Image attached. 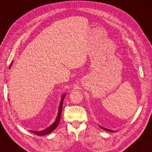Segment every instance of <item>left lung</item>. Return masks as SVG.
I'll use <instances>...</instances> for the list:
<instances>
[{"label": "left lung", "instance_id": "8db88e82", "mask_svg": "<svg viewBox=\"0 0 152 152\" xmlns=\"http://www.w3.org/2000/svg\"><path fill=\"white\" fill-rule=\"evenodd\" d=\"M100 128L102 129H104V130H105V131H107V132H115V131L114 130H112V129H107V128H103L102 126H100Z\"/></svg>", "mask_w": 152, "mask_h": 152}]
</instances>
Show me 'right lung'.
<instances>
[{
    "label": "right lung",
    "mask_w": 152,
    "mask_h": 152,
    "mask_svg": "<svg viewBox=\"0 0 152 152\" xmlns=\"http://www.w3.org/2000/svg\"><path fill=\"white\" fill-rule=\"evenodd\" d=\"M11 65H12V63H11ZM11 65L10 66V68L11 66ZM10 68H9V69H10ZM65 96H66V94L62 96V98L61 101H60V106H59V108H58V113L56 119V120L54 121V122L52 124L51 126H50L49 127H48L47 128L44 129V130H42V131H40V132L30 131L32 132V133L34 134H37V135H38V136H45V135H47V134H49L50 133H51L52 131H54V129L56 128V127L58 126V124H59L60 121V116H61V114H62V112L63 101H64Z\"/></svg>",
    "instance_id": "1"
}]
</instances>
